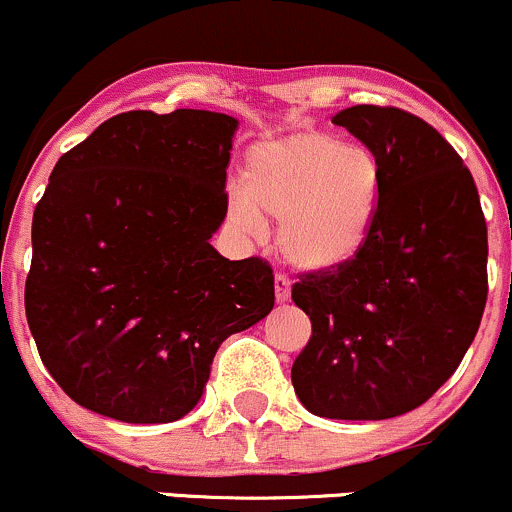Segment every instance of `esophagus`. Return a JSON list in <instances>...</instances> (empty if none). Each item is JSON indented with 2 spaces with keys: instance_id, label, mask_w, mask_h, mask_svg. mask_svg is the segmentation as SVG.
<instances>
[{
  "instance_id": "34e87169",
  "label": "esophagus",
  "mask_w": 512,
  "mask_h": 512,
  "mask_svg": "<svg viewBox=\"0 0 512 512\" xmlns=\"http://www.w3.org/2000/svg\"><path fill=\"white\" fill-rule=\"evenodd\" d=\"M274 294H277L279 304L289 299V294H292V279H289L287 274H277V277H274Z\"/></svg>"
}]
</instances>
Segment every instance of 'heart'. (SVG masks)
Segmentation results:
<instances>
[{"label": "heart", "mask_w": 512, "mask_h": 512, "mask_svg": "<svg viewBox=\"0 0 512 512\" xmlns=\"http://www.w3.org/2000/svg\"><path fill=\"white\" fill-rule=\"evenodd\" d=\"M383 191V164L373 149L301 132L250 149L228 218L245 233H260V217L279 220L277 245L294 267L333 270L368 245Z\"/></svg>", "instance_id": "1"}]
</instances>
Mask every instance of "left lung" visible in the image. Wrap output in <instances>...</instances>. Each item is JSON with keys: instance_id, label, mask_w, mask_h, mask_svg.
Instances as JSON below:
<instances>
[{"instance_id": "obj_1", "label": "left lung", "mask_w": 512, "mask_h": 512, "mask_svg": "<svg viewBox=\"0 0 512 512\" xmlns=\"http://www.w3.org/2000/svg\"><path fill=\"white\" fill-rule=\"evenodd\" d=\"M333 125L373 149L385 191L363 252L292 287L311 319L292 385L319 417H400L454 375L476 338L488 297L486 218L471 171L422 117L353 105Z\"/></svg>"}]
</instances>
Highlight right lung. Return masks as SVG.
<instances>
[{
  "label": "right lung",
  "instance_id": "right-lung-1",
  "mask_svg": "<svg viewBox=\"0 0 512 512\" xmlns=\"http://www.w3.org/2000/svg\"><path fill=\"white\" fill-rule=\"evenodd\" d=\"M235 129L208 110L122 112L53 166L24 306L43 365L85 410L181 419L220 343L272 311L270 262L208 242L228 213Z\"/></svg>",
  "mask_w": 512,
  "mask_h": 512
}]
</instances>
